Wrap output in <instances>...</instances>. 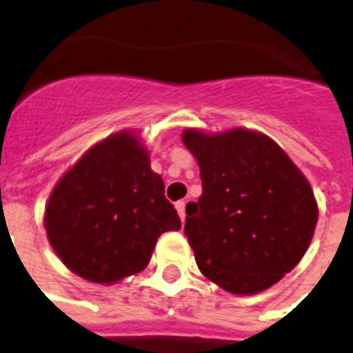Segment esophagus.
I'll list each match as a JSON object with an SVG mask.
<instances>
[{
  "mask_svg": "<svg viewBox=\"0 0 353 353\" xmlns=\"http://www.w3.org/2000/svg\"><path fill=\"white\" fill-rule=\"evenodd\" d=\"M174 208H176V211H179L180 221L184 222L185 221V202H184V200H179V202L174 204Z\"/></svg>",
  "mask_w": 353,
  "mask_h": 353,
  "instance_id": "1",
  "label": "esophagus"
}]
</instances>
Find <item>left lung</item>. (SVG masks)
I'll return each mask as SVG.
<instances>
[{
    "label": "left lung",
    "mask_w": 353,
    "mask_h": 353,
    "mask_svg": "<svg viewBox=\"0 0 353 353\" xmlns=\"http://www.w3.org/2000/svg\"><path fill=\"white\" fill-rule=\"evenodd\" d=\"M182 142L202 179L184 225L200 272L236 295L270 288L297 266L314 236L317 204L308 180L261 132L188 129Z\"/></svg>",
    "instance_id": "left-lung-1"
}]
</instances>
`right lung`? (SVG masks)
<instances>
[{"mask_svg":"<svg viewBox=\"0 0 353 353\" xmlns=\"http://www.w3.org/2000/svg\"><path fill=\"white\" fill-rule=\"evenodd\" d=\"M45 228L65 266L109 284L142 272L159 236L180 216L151 171L148 151L129 132L91 148L50 194Z\"/></svg>","mask_w":353,"mask_h":353,"instance_id":"1","label":"right lung"}]
</instances>
